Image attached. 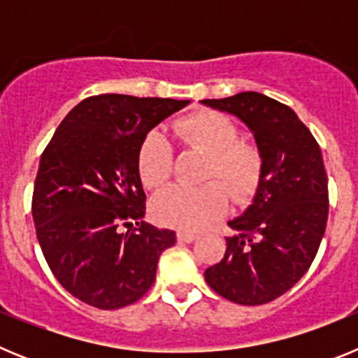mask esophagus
Wrapping results in <instances>:
<instances>
[{
    "mask_svg": "<svg viewBox=\"0 0 358 358\" xmlns=\"http://www.w3.org/2000/svg\"><path fill=\"white\" fill-rule=\"evenodd\" d=\"M195 238H197V235H195V233H192V231H182V229L177 231V240H179V242L192 243Z\"/></svg>",
    "mask_w": 358,
    "mask_h": 358,
    "instance_id": "34e87169",
    "label": "esophagus"
}]
</instances>
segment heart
<instances>
[{
	"label": "heart",
	"mask_w": 358,
	"mask_h": 358,
	"mask_svg": "<svg viewBox=\"0 0 358 358\" xmlns=\"http://www.w3.org/2000/svg\"><path fill=\"white\" fill-rule=\"evenodd\" d=\"M173 132L185 148L208 154L202 181L206 185L170 186L157 194L150 211L157 222L179 229H202L222 217L229 197L248 204L260 189L265 159L260 147L240 138V129L229 116L211 109H197L173 123ZM136 169L148 189H159L172 179L176 152L163 132L143 136L136 152Z\"/></svg>",
	"instance_id": "1"
}]
</instances>
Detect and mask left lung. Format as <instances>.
Masks as SVG:
<instances>
[{
  "mask_svg": "<svg viewBox=\"0 0 358 358\" xmlns=\"http://www.w3.org/2000/svg\"><path fill=\"white\" fill-rule=\"evenodd\" d=\"M202 103L238 116L265 159L255 202L227 222L235 236H227L226 255L204 278L233 303H271L308 271L327 229L328 177L321 148L289 106L262 93Z\"/></svg>",
  "mask_w": 358,
  "mask_h": 358,
  "instance_id": "8db88e82",
  "label": "left lung"
}]
</instances>
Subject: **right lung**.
Listing matches in <instances>:
<instances>
[{
    "label": "right lung",
    "mask_w": 358,
    "mask_h": 358,
    "mask_svg": "<svg viewBox=\"0 0 358 358\" xmlns=\"http://www.w3.org/2000/svg\"><path fill=\"white\" fill-rule=\"evenodd\" d=\"M188 103L90 96L44 148L31 197L37 240L53 276L82 303L100 310L136 303L156 280L161 252L176 243L173 231L143 222L136 152L152 127Z\"/></svg>",
    "instance_id": "1"
}]
</instances>
